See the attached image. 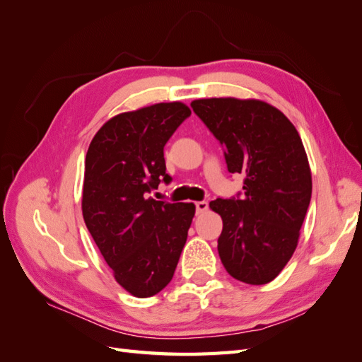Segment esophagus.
<instances>
[{
  "instance_id": "34e87169",
  "label": "esophagus",
  "mask_w": 362,
  "mask_h": 362,
  "mask_svg": "<svg viewBox=\"0 0 362 362\" xmlns=\"http://www.w3.org/2000/svg\"><path fill=\"white\" fill-rule=\"evenodd\" d=\"M194 206H196V213H198V214H201V213L206 211V208H208V204H206L205 201H198V202H194Z\"/></svg>"
}]
</instances>
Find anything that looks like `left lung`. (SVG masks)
I'll return each mask as SVG.
<instances>
[{
	"label": "left lung",
	"instance_id": "left-lung-1",
	"mask_svg": "<svg viewBox=\"0 0 362 362\" xmlns=\"http://www.w3.org/2000/svg\"><path fill=\"white\" fill-rule=\"evenodd\" d=\"M192 108L223 146L228 172L245 175L243 193L210 202L223 221L218 257L233 278L262 286L291 258L310 206L311 170L300 136L262 101L211 98Z\"/></svg>",
	"mask_w": 362,
	"mask_h": 362
}]
</instances>
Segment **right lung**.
<instances>
[{
    "label": "right lung",
    "instance_id": "1",
    "mask_svg": "<svg viewBox=\"0 0 362 362\" xmlns=\"http://www.w3.org/2000/svg\"><path fill=\"white\" fill-rule=\"evenodd\" d=\"M192 115L161 103L117 115L95 134L86 154L83 217L115 279L136 298H151L172 281L193 204L152 199L169 184L164 145Z\"/></svg>",
    "mask_w": 362,
    "mask_h": 362
}]
</instances>
